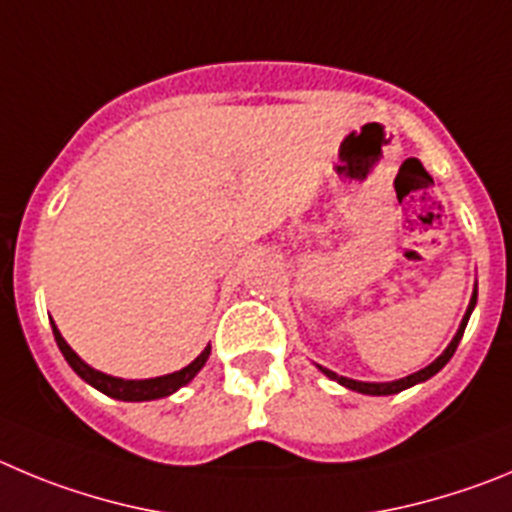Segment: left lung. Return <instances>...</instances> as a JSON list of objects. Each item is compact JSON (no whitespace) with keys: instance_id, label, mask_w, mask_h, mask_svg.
<instances>
[{"instance_id":"left-lung-1","label":"left lung","mask_w":512,"mask_h":512,"mask_svg":"<svg viewBox=\"0 0 512 512\" xmlns=\"http://www.w3.org/2000/svg\"><path fill=\"white\" fill-rule=\"evenodd\" d=\"M474 303H477V288H474L472 301H469L467 313H464L462 324H459V331H457V334H454V339H451L449 347H446L444 352H441L439 357H436L434 362H431V365L423 367V370H418V372H413V375L400 377V380H393V382H359V380H349V377L336 375V372L326 370V367H319V370L324 372V375L329 377V380H336V382H339V385H344V388L357 390V393H362V395H395V393H400V390L411 388V385H418V382L428 380V377H434L436 372H439L441 367H444L446 362H449V359L454 357V352H457V347H459V339H462L464 329H467L469 316H472V311H474Z\"/></svg>"}]
</instances>
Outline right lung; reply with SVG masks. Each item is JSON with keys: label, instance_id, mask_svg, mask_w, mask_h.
Wrapping results in <instances>:
<instances>
[{"label": "right lung", "instance_id": "1", "mask_svg": "<svg viewBox=\"0 0 512 512\" xmlns=\"http://www.w3.org/2000/svg\"><path fill=\"white\" fill-rule=\"evenodd\" d=\"M50 324H53V321H50ZM53 336H55V342H58V349H61L63 357H66V362L73 367V372H76L81 380H86L91 388L109 395V398L132 400V403H140V400H158V398H165V395H173L178 388L188 385L193 377L199 375V370L206 365V359H209L211 354V347H206L199 357L193 359L191 365L183 367V370L178 372H170V375L150 377V380H122V377L104 375V372L86 365L84 359L78 357V354L68 347V342L63 339L61 331H58V326L55 324H53Z\"/></svg>", "mask_w": 512, "mask_h": 512}]
</instances>
